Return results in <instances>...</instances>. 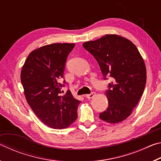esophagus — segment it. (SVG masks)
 Wrapping results in <instances>:
<instances>
[{"label":"esophagus","mask_w":161,"mask_h":161,"mask_svg":"<svg viewBox=\"0 0 161 161\" xmlns=\"http://www.w3.org/2000/svg\"><path fill=\"white\" fill-rule=\"evenodd\" d=\"M95 95H96V93H95V92H92V93L89 94H86L85 97L87 98V99H92L93 97H94Z\"/></svg>","instance_id":"esophagus-1"}]
</instances>
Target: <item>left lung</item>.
<instances>
[{
  "instance_id": "left-lung-1",
  "label": "left lung",
  "mask_w": 161,
  "mask_h": 161,
  "mask_svg": "<svg viewBox=\"0 0 161 161\" xmlns=\"http://www.w3.org/2000/svg\"><path fill=\"white\" fill-rule=\"evenodd\" d=\"M82 45L97 59L104 78L109 75L113 80L105 92L108 106L99 114V119L110 124L124 121L145 89L146 68L142 56L131 41L116 34L105 35Z\"/></svg>"
}]
</instances>
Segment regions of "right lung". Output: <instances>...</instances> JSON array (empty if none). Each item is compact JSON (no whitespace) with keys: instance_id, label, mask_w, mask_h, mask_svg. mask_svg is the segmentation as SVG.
I'll return each instance as SVG.
<instances>
[{"instance_id":"obj_1","label":"right lung","mask_w":161,"mask_h":161,"mask_svg":"<svg viewBox=\"0 0 161 161\" xmlns=\"http://www.w3.org/2000/svg\"><path fill=\"white\" fill-rule=\"evenodd\" d=\"M75 43H54L32 50L22 67L24 94L38 119L54 129L69 127L77 118L80 101L70 91L63 96L60 83L65 62Z\"/></svg>"}]
</instances>
